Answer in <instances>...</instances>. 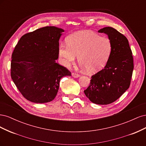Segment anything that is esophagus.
Listing matches in <instances>:
<instances>
[{
	"label": "esophagus",
	"mask_w": 146,
	"mask_h": 146,
	"mask_svg": "<svg viewBox=\"0 0 146 146\" xmlns=\"http://www.w3.org/2000/svg\"><path fill=\"white\" fill-rule=\"evenodd\" d=\"M72 77H75V78H77V77H78L79 76H80V75H79L78 73H77V72H72Z\"/></svg>",
	"instance_id": "34e87169"
}]
</instances>
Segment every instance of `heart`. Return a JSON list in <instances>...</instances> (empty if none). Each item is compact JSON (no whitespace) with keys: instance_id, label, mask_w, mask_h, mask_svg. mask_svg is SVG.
Returning a JSON list of instances; mask_svg holds the SVG:
<instances>
[{"instance_id":"1","label":"heart","mask_w":146,"mask_h":146,"mask_svg":"<svg viewBox=\"0 0 146 146\" xmlns=\"http://www.w3.org/2000/svg\"><path fill=\"white\" fill-rule=\"evenodd\" d=\"M113 50L109 38L91 31H82L68 37V43H60L58 55L62 64L69 67L78 60L90 72L99 71L107 64Z\"/></svg>"}]
</instances>
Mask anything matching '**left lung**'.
<instances>
[{
  "mask_svg": "<svg viewBox=\"0 0 146 146\" xmlns=\"http://www.w3.org/2000/svg\"><path fill=\"white\" fill-rule=\"evenodd\" d=\"M111 39L113 50L105 68L91 76L89 86L84 91L92 103L107 105L114 102L129 88L133 70V58L129 41L114 28L99 30Z\"/></svg>",
  "mask_w": 146,
  "mask_h": 146,
  "instance_id": "1",
  "label": "left lung"
}]
</instances>
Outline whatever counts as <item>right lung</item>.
Masks as SVG:
<instances>
[{
  "mask_svg": "<svg viewBox=\"0 0 146 146\" xmlns=\"http://www.w3.org/2000/svg\"><path fill=\"white\" fill-rule=\"evenodd\" d=\"M64 30L47 26L24 35L13 52L11 77L21 94L36 104L49 102L59 90L60 79L71 72L56 63Z\"/></svg>",
  "mask_w": 146,
  "mask_h": 146,
  "instance_id": "add662e5",
  "label": "right lung"
}]
</instances>
